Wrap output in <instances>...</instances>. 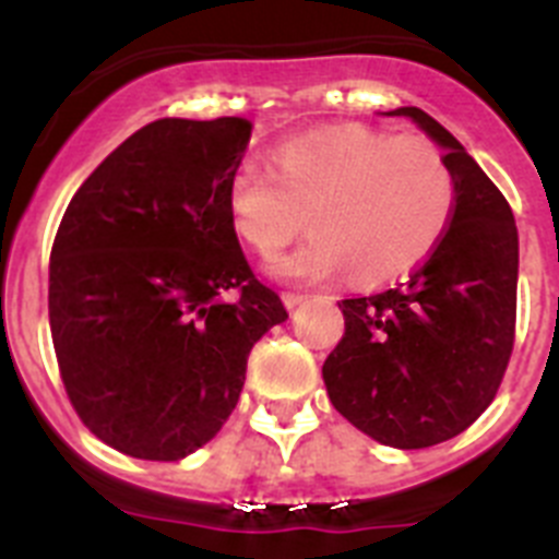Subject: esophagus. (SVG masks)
Segmentation results:
<instances>
[{
  "instance_id": "34e87169",
  "label": "esophagus",
  "mask_w": 559,
  "mask_h": 559,
  "mask_svg": "<svg viewBox=\"0 0 559 559\" xmlns=\"http://www.w3.org/2000/svg\"><path fill=\"white\" fill-rule=\"evenodd\" d=\"M305 299H308V294H302V290H283L285 308H296V305H302Z\"/></svg>"
}]
</instances>
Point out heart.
<instances>
[{
	"label": "heart",
	"mask_w": 559,
	"mask_h": 559,
	"mask_svg": "<svg viewBox=\"0 0 559 559\" xmlns=\"http://www.w3.org/2000/svg\"><path fill=\"white\" fill-rule=\"evenodd\" d=\"M456 206V181L426 133L341 126L274 151V173L246 162L226 185L235 235L274 257L305 229L313 237L276 260V274L324 280L347 269L358 285L417 269L439 246Z\"/></svg>",
	"instance_id": "b5f03b06"
}]
</instances>
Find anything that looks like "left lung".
Here are the masks:
<instances>
[{
  "label": "left lung",
  "mask_w": 559,
  "mask_h": 559,
  "mask_svg": "<svg viewBox=\"0 0 559 559\" xmlns=\"http://www.w3.org/2000/svg\"><path fill=\"white\" fill-rule=\"evenodd\" d=\"M442 145L456 206L437 249L392 288L341 299L344 338L324 360L330 403L383 445L417 451L471 428L501 386L518 313L512 210L462 142L417 106Z\"/></svg>",
  "instance_id": "8db88e82"
}]
</instances>
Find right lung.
Listing matches in <instances>:
<instances>
[{
	"label": "right lung",
	"mask_w": 559,
	"mask_h": 559,
	"mask_svg": "<svg viewBox=\"0 0 559 559\" xmlns=\"http://www.w3.org/2000/svg\"><path fill=\"white\" fill-rule=\"evenodd\" d=\"M251 126L147 122L69 201L49 254V330L83 426L176 462L235 412L251 347L285 322L226 210Z\"/></svg>",
	"instance_id": "add662e5"
}]
</instances>
